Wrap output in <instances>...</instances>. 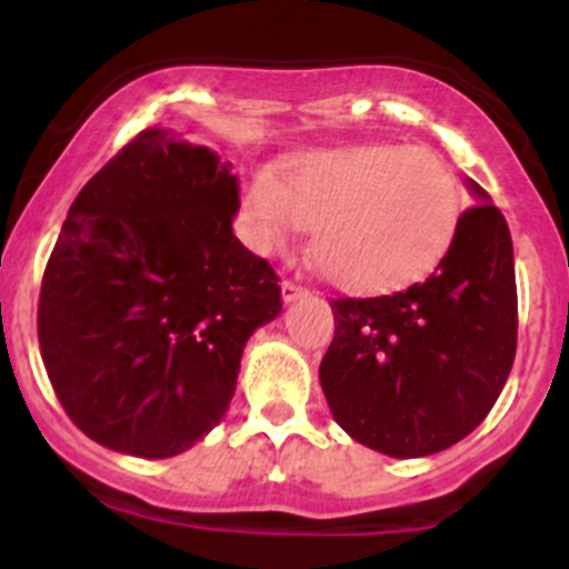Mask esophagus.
<instances>
[{
    "label": "esophagus",
    "mask_w": 569,
    "mask_h": 569,
    "mask_svg": "<svg viewBox=\"0 0 569 569\" xmlns=\"http://www.w3.org/2000/svg\"><path fill=\"white\" fill-rule=\"evenodd\" d=\"M280 291H283V302H295V300H300V297L308 295L306 286L295 283V280H283V283H280Z\"/></svg>",
    "instance_id": "34e87169"
}]
</instances>
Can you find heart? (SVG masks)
Returning <instances> with one entry per match:
<instances>
[{
	"instance_id": "b5f03b06",
	"label": "heart",
	"mask_w": 569,
	"mask_h": 569,
	"mask_svg": "<svg viewBox=\"0 0 569 569\" xmlns=\"http://www.w3.org/2000/svg\"><path fill=\"white\" fill-rule=\"evenodd\" d=\"M244 214L258 250H283L313 226V263L347 291H391L438 267L457 237L462 194L429 148L352 146L256 173Z\"/></svg>"
}]
</instances>
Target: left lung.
<instances>
[{
  "label": "left lung",
  "mask_w": 569,
  "mask_h": 569,
  "mask_svg": "<svg viewBox=\"0 0 569 569\" xmlns=\"http://www.w3.org/2000/svg\"><path fill=\"white\" fill-rule=\"evenodd\" d=\"M462 211L427 280L396 295L332 300L336 336L319 380L338 427L369 449L410 460L460 443L503 391L518 349L512 237L501 211Z\"/></svg>",
  "instance_id": "8db88e82"
}]
</instances>
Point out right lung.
Returning a JSON list of instances; mask_svg holds the SVG:
<instances>
[{"label":"right lung","mask_w":569,"mask_h":569,"mask_svg":"<svg viewBox=\"0 0 569 569\" xmlns=\"http://www.w3.org/2000/svg\"><path fill=\"white\" fill-rule=\"evenodd\" d=\"M239 181L211 148L146 129L68 209L38 341L62 410L96 443L164 460L226 416L242 349L283 308L233 237Z\"/></svg>","instance_id":"obj_1"}]
</instances>
